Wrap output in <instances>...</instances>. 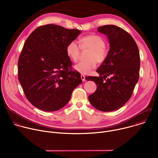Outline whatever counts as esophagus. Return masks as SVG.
I'll return each instance as SVG.
<instances>
[{
  "label": "esophagus",
  "instance_id": "34e87169",
  "mask_svg": "<svg viewBox=\"0 0 158 158\" xmlns=\"http://www.w3.org/2000/svg\"><path fill=\"white\" fill-rule=\"evenodd\" d=\"M81 79L83 82H85L86 80H85V76L83 75V74H81Z\"/></svg>",
  "mask_w": 158,
  "mask_h": 158
}]
</instances>
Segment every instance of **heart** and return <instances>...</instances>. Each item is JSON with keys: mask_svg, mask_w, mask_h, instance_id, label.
<instances>
[{"mask_svg": "<svg viewBox=\"0 0 158 158\" xmlns=\"http://www.w3.org/2000/svg\"><path fill=\"white\" fill-rule=\"evenodd\" d=\"M80 43L82 50L90 49L87 56L89 59L76 65L75 69L81 74H87L96 68L98 62L102 63L105 61L108 52L105 47V40L98 35L92 34L82 37L80 39ZM66 52L74 62H77L79 60L81 49L75 41H71L67 44Z\"/></svg>", "mask_w": 158, "mask_h": 158, "instance_id": "b5f03b06", "label": "heart"}]
</instances>
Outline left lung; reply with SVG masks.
Segmentation results:
<instances>
[{
	"label": "left lung",
	"instance_id": "left-lung-1",
	"mask_svg": "<svg viewBox=\"0 0 158 158\" xmlns=\"http://www.w3.org/2000/svg\"><path fill=\"white\" fill-rule=\"evenodd\" d=\"M98 31L107 35L110 49L104 62L99 67V77L87 76L98 85L89 96L96 109L113 111L123 107L132 96L139 77L140 56L137 44L125 30L114 25L99 27Z\"/></svg>",
	"mask_w": 158,
	"mask_h": 158
}]
</instances>
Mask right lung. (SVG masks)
Returning <instances> with one entry per match:
<instances>
[{"label":"right lung","mask_w":158,"mask_h":158,"mask_svg":"<svg viewBox=\"0 0 158 158\" xmlns=\"http://www.w3.org/2000/svg\"><path fill=\"white\" fill-rule=\"evenodd\" d=\"M81 31L54 24L41 26L26 40L18 60V79L28 101L44 111L65 106L82 83L66 47Z\"/></svg>","instance_id":"right-lung-1"}]
</instances>
